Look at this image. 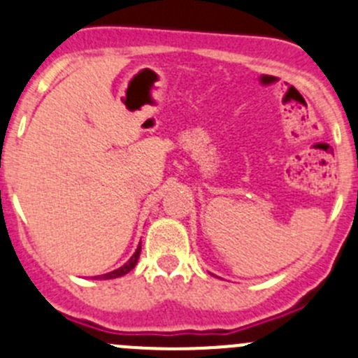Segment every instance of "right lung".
Segmentation results:
<instances>
[{
  "label": "right lung",
  "mask_w": 358,
  "mask_h": 358,
  "mask_svg": "<svg viewBox=\"0 0 358 358\" xmlns=\"http://www.w3.org/2000/svg\"><path fill=\"white\" fill-rule=\"evenodd\" d=\"M141 250H142V243L138 244V248H137V250H135L134 257H131L130 260L126 262V264L122 265V267L115 268V271H112V272H107V274H103V275H98V278H100V279H114V278H121V275L128 274V272H130L131 268H134L135 265H137L138 257H141Z\"/></svg>",
  "instance_id": "add662e5"
}]
</instances>
